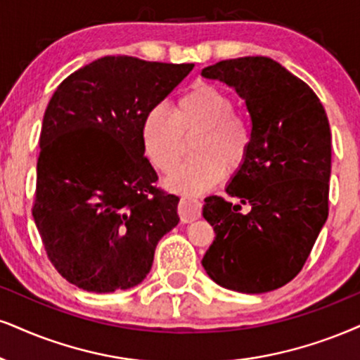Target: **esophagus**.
Masks as SVG:
<instances>
[{"label": "esophagus", "mask_w": 360, "mask_h": 360, "mask_svg": "<svg viewBox=\"0 0 360 360\" xmlns=\"http://www.w3.org/2000/svg\"><path fill=\"white\" fill-rule=\"evenodd\" d=\"M202 214V203L195 198H181L179 203V215L184 224H190V221L200 219Z\"/></svg>", "instance_id": "esophagus-1"}]
</instances>
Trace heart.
Segmentation results:
<instances>
[{
    "instance_id": "1",
    "label": "heart",
    "mask_w": 360,
    "mask_h": 360,
    "mask_svg": "<svg viewBox=\"0 0 360 360\" xmlns=\"http://www.w3.org/2000/svg\"><path fill=\"white\" fill-rule=\"evenodd\" d=\"M199 133L194 160L167 180L184 197H197L245 165L254 146V128L238 112L235 100L214 83H195L173 106H153L141 123V143L152 165L165 175L178 166L184 139Z\"/></svg>"
}]
</instances>
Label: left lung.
I'll use <instances>...</instances> for the list:
<instances>
[{"label":"left lung","mask_w":360,"mask_h":360,"mask_svg":"<svg viewBox=\"0 0 360 360\" xmlns=\"http://www.w3.org/2000/svg\"><path fill=\"white\" fill-rule=\"evenodd\" d=\"M202 77L235 88L254 128L250 157L225 188L251 208L205 198L215 240L202 265L230 290H275L302 270L329 215V120L312 88L272 58L219 61Z\"/></svg>","instance_id":"1"}]
</instances>
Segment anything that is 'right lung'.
<instances>
[{
	"mask_svg": "<svg viewBox=\"0 0 360 360\" xmlns=\"http://www.w3.org/2000/svg\"><path fill=\"white\" fill-rule=\"evenodd\" d=\"M193 70L103 56L60 83L43 117L33 219L53 267L83 290L139 285L180 198L155 187L145 115Z\"/></svg>",
	"mask_w": 360,
	"mask_h": 360,
	"instance_id": "right-lung-1",
	"label": "right lung"
}]
</instances>
